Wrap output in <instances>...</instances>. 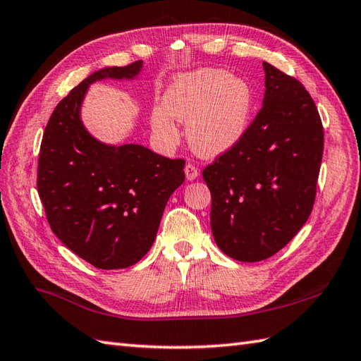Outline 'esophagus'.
Here are the masks:
<instances>
[{
  "label": "esophagus",
  "mask_w": 361,
  "mask_h": 361,
  "mask_svg": "<svg viewBox=\"0 0 361 361\" xmlns=\"http://www.w3.org/2000/svg\"><path fill=\"white\" fill-rule=\"evenodd\" d=\"M185 175H186L188 181H194L198 178V169L194 164H186Z\"/></svg>",
  "instance_id": "34e87169"
}]
</instances>
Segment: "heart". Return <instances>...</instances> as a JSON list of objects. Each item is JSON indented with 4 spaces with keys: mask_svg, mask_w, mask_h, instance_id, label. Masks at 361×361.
<instances>
[{
    "mask_svg": "<svg viewBox=\"0 0 361 361\" xmlns=\"http://www.w3.org/2000/svg\"><path fill=\"white\" fill-rule=\"evenodd\" d=\"M252 111V91L245 80L217 68L178 74L167 87L163 106L152 110V130L167 145L180 142L176 121L186 122L192 149L216 158L240 142Z\"/></svg>",
    "mask_w": 361,
    "mask_h": 361,
    "instance_id": "heart-1",
    "label": "heart"
}]
</instances>
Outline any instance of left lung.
<instances>
[{
	"mask_svg": "<svg viewBox=\"0 0 361 361\" xmlns=\"http://www.w3.org/2000/svg\"><path fill=\"white\" fill-rule=\"evenodd\" d=\"M262 109L240 142L203 171L217 247L242 262L276 255L307 221L324 147L315 102L264 62Z\"/></svg>",
	"mask_w": 361,
	"mask_h": 361,
	"instance_id": "1",
	"label": "left lung"
}]
</instances>
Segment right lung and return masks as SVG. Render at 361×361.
I'll return each mask as SVG.
<instances>
[{
  "mask_svg": "<svg viewBox=\"0 0 361 361\" xmlns=\"http://www.w3.org/2000/svg\"><path fill=\"white\" fill-rule=\"evenodd\" d=\"M142 62L93 73L59 102L44 128L37 188L51 229L66 248L101 270L135 265L152 248L169 197L185 181V161L141 144H106L80 110L90 85L135 80Z\"/></svg>",
  "mask_w": 361,
  "mask_h": 361,
  "instance_id": "obj_1",
  "label": "right lung"
}]
</instances>
